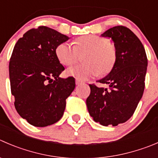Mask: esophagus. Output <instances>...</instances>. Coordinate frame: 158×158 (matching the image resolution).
<instances>
[{"mask_svg": "<svg viewBox=\"0 0 158 158\" xmlns=\"http://www.w3.org/2000/svg\"><path fill=\"white\" fill-rule=\"evenodd\" d=\"M81 83H82V81L79 80V79H76V85H80Z\"/></svg>", "mask_w": 158, "mask_h": 158, "instance_id": "esophagus-1", "label": "esophagus"}]
</instances>
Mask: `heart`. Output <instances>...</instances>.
Here are the masks:
<instances>
[{
	"label": "heart",
	"instance_id": "heart-1",
	"mask_svg": "<svg viewBox=\"0 0 158 158\" xmlns=\"http://www.w3.org/2000/svg\"><path fill=\"white\" fill-rule=\"evenodd\" d=\"M87 52L83 61L85 63L74 65L67 69L65 75L81 81L108 74L116 64L117 52L115 45L108 38L96 35L81 36L75 40V46L62 42L56 48V56L60 63L70 65L76 61L79 52Z\"/></svg>",
	"mask_w": 158,
	"mask_h": 158
}]
</instances>
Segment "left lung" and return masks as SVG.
I'll return each instance as SVG.
<instances>
[{
	"instance_id": "8db88e82",
	"label": "left lung",
	"mask_w": 158,
	"mask_h": 158,
	"mask_svg": "<svg viewBox=\"0 0 158 158\" xmlns=\"http://www.w3.org/2000/svg\"><path fill=\"white\" fill-rule=\"evenodd\" d=\"M101 35L114 42L117 59L111 72L98 81L110 89L89 85L86 105L94 121L115 127L129 120L142 98L148 58L140 39L127 27L115 26Z\"/></svg>"
}]
</instances>
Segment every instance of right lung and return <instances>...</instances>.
<instances>
[{"instance_id": "1", "label": "right lung", "mask_w": 158, "mask_h": 158, "mask_svg": "<svg viewBox=\"0 0 158 158\" xmlns=\"http://www.w3.org/2000/svg\"><path fill=\"white\" fill-rule=\"evenodd\" d=\"M68 36L46 26L32 28L15 44L9 62L11 94L18 114L30 124L49 126L63 116L75 79L59 77L65 69L56 56Z\"/></svg>"}]
</instances>
